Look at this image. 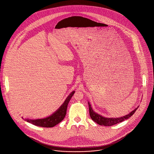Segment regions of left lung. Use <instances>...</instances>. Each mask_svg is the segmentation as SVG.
<instances>
[{"label": "left lung", "mask_w": 154, "mask_h": 154, "mask_svg": "<svg viewBox=\"0 0 154 154\" xmlns=\"http://www.w3.org/2000/svg\"><path fill=\"white\" fill-rule=\"evenodd\" d=\"M88 105H89L90 115V117L92 119V120L94 121L97 124L101 125H104V126H112V125H115L116 124H118L119 122H121L128 119L135 113L137 108H138V106L137 108H135L134 109V110H133L129 114H128L127 115H125L123 117L117 118H107L103 117V116L99 115V114L95 113L93 110L91 104L89 102H88Z\"/></svg>", "instance_id": "left-lung-1"}]
</instances>
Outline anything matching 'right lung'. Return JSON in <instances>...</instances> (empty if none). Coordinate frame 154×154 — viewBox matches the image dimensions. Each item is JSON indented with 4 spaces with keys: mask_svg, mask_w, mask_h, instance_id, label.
<instances>
[{
    "mask_svg": "<svg viewBox=\"0 0 154 154\" xmlns=\"http://www.w3.org/2000/svg\"><path fill=\"white\" fill-rule=\"evenodd\" d=\"M75 91H72L70 95L65 100L63 105L60 107L57 112L53 113L51 116L44 119L31 120V119H25L28 122H30L35 125L42 127H53L58 123H60L65 117L66 115L67 107L69 102L70 101L71 97L74 95Z\"/></svg>",
    "mask_w": 154,
    "mask_h": 154,
    "instance_id": "obj_1",
    "label": "right lung"
}]
</instances>
